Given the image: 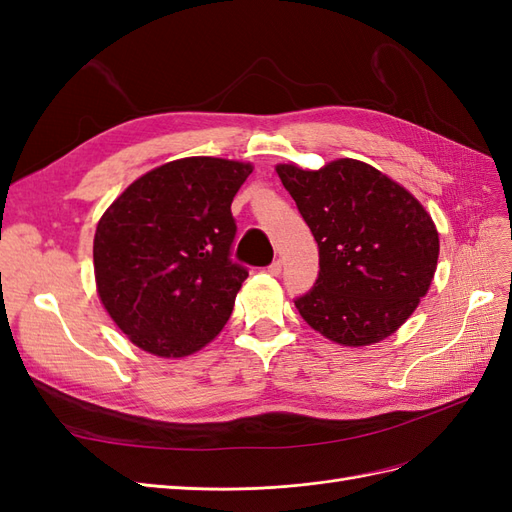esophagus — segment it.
<instances>
[{"mask_svg":"<svg viewBox=\"0 0 512 512\" xmlns=\"http://www.w3.org/2000/svg\"><path fill=\"white\" fill-rule=\"evenodd\" d=\"M281 270H283V261H281V259L272 261V264L268 266V272H270L272 276H279V274H281Z\"/></svg>","mask_w":512,"mask_h":512,"instance_id":"esophagus-1","label":"esophagus"}]
</instances>
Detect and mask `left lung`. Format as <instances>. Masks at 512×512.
<instances>
[{"instance_id": "left-lung-1", "label": "left lung", "mask_w": 512, "mask_h": 512, "mask_svg": "<svg viewBox=\"0 0 512 512\" xmlns=\"http://www.w3.org/2000/svg\"><path fill=\"white\" fill-rule=\"evenodd\" d=\"M276 173L319 248L317 281L294 300L306 324L349 347L390 337L433 281L440 238L427 210L354 158Z\"/></svg>"}]
</instances>
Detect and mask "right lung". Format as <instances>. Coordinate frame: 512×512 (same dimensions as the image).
Wrapping results in <instances>:
<instances>
[{"mask_svg": "<svg viewBox=\"0 0 512 512\" xmlns=\"http://www.w3.org/2000/svg\"><path fill=\"white\" fill-rule=\"evenodd\" d=\"M246 163L171 160L141 175L102 214L94 236L98 296L145 352L182 358L210 343L233 311L248 270L231 259V201Z\"/></svg>", "mask_w": 512, "mask_h": 512, "instance_id": "add662e5", "label": "right lung"}]
</instances>
